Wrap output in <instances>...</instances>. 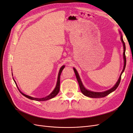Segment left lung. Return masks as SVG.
<instances>
[{
	"label": "left lung",
	"instance_id": "left-lung-1",
	"mask_svg": "<svg viewBox=\"0 0 133 133\" xmlns=\"http://www.w3.org/2000/svg\"><path fill=\"white\" fill-rule=\"evenodd\" d=\"M121 41L123 44V46H124V53H123V57H124V68H123V70L121 74H120V77L118 80V82H116V83L115 84V85L112 87V88H111L109 90H108L105 91H104V92H94V91H91L90 90H88L87 89H86L83 86V84L82 83L81 80L80 79V77L79 76V74L78 73L77 71L76 70V69L74 68L73 69L74 71V73L75 74V76H76V79L78 80V82L79 83V87H80V89L81 90V92L82 93L87 96H88V97H90V98H103V97H105V96H107L110 93H111V92L114 91L116 88H118V87L119 86L120 82V80H121V76L122 73L124 72V70H125V66H126V57H125V43L123 41V36L121 35Z\"/></svg>",
	"mask_w": 133,
	"mask_h": 133
}]
</instances>
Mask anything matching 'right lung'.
I'll return each mask as SVG.
<instances>
[{"label": "right lung", "instance_id": "right-lung-1", "mask_svg": "<svg viewBox=\"0 0 133 133\" xmlns=\"http://www.w3.org/2000/svg\"><path fill=\"white\" fill-rule=\"evenodd\" d=\"M64 67H65V66H64V65L62 66L61 67V68H60V70H59L58 76V81H57V85H56L54 90L51 92V93L50 95H49L48 96H46V97H45V98H35L31 97V96L26 95L24 94V93H23V92H22L21 91H20V90H19L18 88L17 87L18 89V90H19V91L21 92V93L23 95H24V96H25V97H26L27 98L30 99H31V100H36V101H45V100H49V99H50L53 98L54 97V96H55L56 95H57L58 94V92H59V90H60V74H61L62 71V70H63ZM12 75H13V74H12ZM14 82H15V84H16V85H17V84H16V83H15V80H14Z\"/></svg>", "mask_w": 133, "mask_h": 133}]
</instances>
